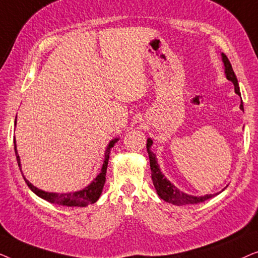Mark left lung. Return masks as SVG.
I'll use <instances>...</instances> for the list:
<instances>
[{
  "instance_id": "left-lung-1",
  "label": "left lung",
  "mask_w": 258,
  "mask_h": 258,
  "mask_svg": "<svg viewBox=\"0 0 258 258\" xmlns=\"http://www.w3.org/2000/svg\"><path fill=\"white\" fill-rule=\"evenodd\" d=\"M222 61L224 63L225 76H227V79L229 81H231V82L234 83L235 93L241 96L237 77H236L234 70H232L231 63L228 59L227 56H225V54H222ZM239 108H241V110H244V109H243V102H241ZM151 146H153V141H151V139H148L147 150H148V155H149V160H150L151 178H153L155 189H156L158 196H160L162 200L168 203L175 204V206H185V204H197V203L204 202V201L218 195V194H214V195H206V196H192V195H188V194L185 192H182L181 190H178L174 184H172V183H170V181H168V179L165 178V176L161 172L160 165H158L157 160H156V155L150 150Z\"/></svg>"
}]
</instances>
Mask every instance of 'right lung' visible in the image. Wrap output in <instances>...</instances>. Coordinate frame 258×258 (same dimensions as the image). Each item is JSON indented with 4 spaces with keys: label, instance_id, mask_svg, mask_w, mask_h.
<instances>
[{
    "label": "right lung",
    "instance_id": "add662e5",
    "mask_svg": "<svg viewBox=\"0 0 258 258\" xmlns=\"http://www.w3.org/2000/svg\"><path fill=\"white\" fill-rule=\"evenodd\" d=\"M15 125H16V118H15ZM117 141L118 139H114L110 141V143L108 144L107 149H105L104 162H103V165H102L101 172L96 176V178H94V181L91 182L89 185L86 186V188H83L82 190H79V191H75V192H67V194L48 192L36 188V186H34L29 181H28V179H26V177H24L22 174L24 181H26L27 185L31 189V191L36 194L38 197H41V199L48 201V202L50 203H55V204H58V206H66V207H86L88 204H93L100 199L102 190H103V186L105 183V175H107L109 154H110L111 148L115 146V143L117 142ZM14 148H15L16 160L21 170V161H20L19 154H17L15 140H14Z\"/></svg>",
    "mask_w": 258,
    "mask_h": 258
}]
</instances>
